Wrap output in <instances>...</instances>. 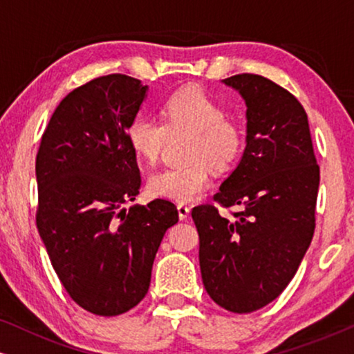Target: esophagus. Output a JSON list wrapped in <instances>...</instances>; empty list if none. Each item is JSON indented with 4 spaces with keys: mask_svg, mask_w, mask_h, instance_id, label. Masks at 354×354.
Segmentation results:
<instances>
[{
    "mask_svg": "<svg viewBox=\"0 0 354 354\" xmlns=\"http://www.w3.org/2000/svg\"><path fill=\"white\" fill-rule=\"evenodd\" d=\"M177 211H178V217H180V221L187 219L188 214H190V207H188L185 203H178Z\"/></svg>",
    "mask_w": 354,
    "mask_h": 354,
    "instance_id": "esophagus-1",
    "label": "esophagus"
}]
</instances>
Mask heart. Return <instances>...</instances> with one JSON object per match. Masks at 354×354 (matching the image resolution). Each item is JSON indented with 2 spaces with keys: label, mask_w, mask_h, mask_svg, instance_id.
<instances>
[{
  "label": "heart",
  "mask_w": 354,
  "mask_h": 354,
  "mask_svg": "<svg viewBox=\"0 0 354 354\" xmlns=\"http://www.w3.org/2000/svg\"><path fill=\"white\" fill-rule=\"evenodd\" d=\"M164 120L137 115L127 129L130 148L148 162L161 156L169 132H192L190 164L167 167L154 174L149 188L154 195L174 201H192L211 185L212 169L229 171L245 148V132L236 120L225 118V109L198 86L172 93L162 104Z\"/></svg>",
  "instance_id": "1"
}]
</instances>
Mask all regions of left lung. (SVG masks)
Segmentation results:
<instances>
[{"mask_svg":"<svg viewBox=\"0 0 354 354\" xmlns=\"http://www.w3.org/2000/svg\"><path fill=\"white\" fill-rule=\"evenodd\" d=\"M246 103V148L214 205L192 209L200 235L205 288L221 308L258 311L287 288L316 229L319 166L308 114L272 80L239 74L224 80Z\"/></svg>","mask_w":354,"mask_h":354,"instance_id":"1","label":"left lung"}]
</instances>
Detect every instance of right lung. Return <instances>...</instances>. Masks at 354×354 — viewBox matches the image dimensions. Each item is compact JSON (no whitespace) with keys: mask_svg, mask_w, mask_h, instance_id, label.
Returning a JSON list of instances; mask_svg holds the SVG:
<instances>
[{"mask_svg":"<svg viewBox=\"0 0 354 354\" xmlns=\"http://www.w3.org/2000/svg\"><path fill=\"white\" fill-rule=\"evenodd\" d=\"M147 88L124 74L77 86L55 109L37 153L38 234L62 287L96 316L142 301L162 236L178 221L176 205L161 198L120 207L142 183L127 129Z\"/></svg>","mask_w":354,"mask_h":354,"instance_id":"right-lung-1","label":"right lung"}]
</instances>
